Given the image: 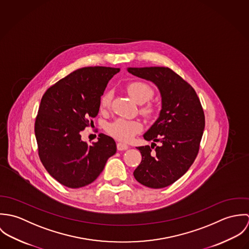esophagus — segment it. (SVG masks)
<instances>
[{"label": "esophagus", "instance_id": "obj_1", "mask_svg": "<svg viewBox=\"0 0 249 249\" xmlns=\"http://www.w3.org/2000/svg\"><path fill=\"white\" fill-rule=\"evenodd\" d=\"M117 148H118V150H125V149L128 148V145L124 143V142H118L117 143Z\"/></svg>", "mask_w": 249, "mask_h": 249}]
</instances>
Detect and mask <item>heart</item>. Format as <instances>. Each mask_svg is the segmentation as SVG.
<instances>
[{
	"mask_svg": "<svg viewBox=\"0 0 249 249\" xmlns=\"http://www.w3.org/2000/svg\"><path fill=\"white\" fill-rule=\"evenodd\" d=\"M126 90L129 96L138 104L147 102L153 96L152 88L143 81H132L126 85ZM111 104V93H105L100 101V107L102 110H106ZM142 112L146 117H152L155 113V109L152 106L142 107ZM142 124L138 121L117 119L114 122L108 124L107 131L114 138L122 142H127L133 138V136L142 130Z\"/></svg>",
	"mask_w": 249,
	"mask_h": 249,
	"instance_id": "1",
	"label": "heart"
}]
</instances>
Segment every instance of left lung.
Segmentation results:
<instances>
[{"instance_id": "8db88e82", "label": "left lung", "mask_w": 249, "mask_h": 249, "mask_svg": "<svg viewBox=\"0 0 249 249\" xmlns=\"http://www.w3.org/2000/svg\"><path fill=\"white\" fill-rule=\"evenodd\" d=\"M159 89L162 109L143 134L151 145L138 146L142 161L133 175L143 186L160 189L181 178L194 163L205 127V117L195 89L168 67L127 68ZM156 142H161L156 146ZM154 150H152V148Z\"/></svg>"}]
</instances>
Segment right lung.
<instances>
[{
	"mask_svg": "<svg viewBox=\"0 0 249 249\" xmlns=\"http://www.w3.org/2000/svg\"><path fill=\"white\" fill-rule=\"evenodd\" d=\"M119 71L102 66L80 68L42 97L35 126L39 158L47 172L68 188L91 184L117 151L114 139L106 134L89 145L80 133L93 124L107 83Z\"/></svg>",
	"mask_w": 249,
	"mask_h": 249,
	"instance_id": "1",
	"label": "right lung"
}]
</instances>
